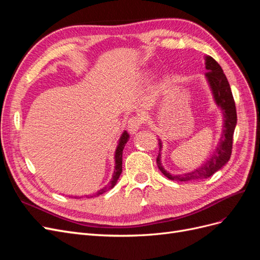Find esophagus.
<instances>
[{
    "instance_id": "obj_1",
    "label": "esophagus",
    "mask_w": 260,
    "mask_h": 260,
    "mask_svg": "<svg viewBox=\"0 0 260 260\" xmlns=\"http://www.w3.org/2000/svg\"><path fill=\"white\" fill-rule=\"evenodd\" d=\"M142 118H141L140 116H133L131 117L130 119L128 120L127 122V128H128V131L131 133V135H133V133H136L140 128L141 125H142Z\"/></svg>"
}]
</instances>
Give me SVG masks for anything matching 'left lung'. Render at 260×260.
I'll use <instances>...</instances> for the list:
<instances>
[{
  "instance_id": "obj_1",
  "label": "left lung",
  "mask_w": 260,
  "mask_h": 260,
  "mask_svg": "<svg viewBox=\"0 0 260 260\" xmlns=\"http://www.w3.org/2000/svg\"><path fill=\"white\" fill-rule=\"evenodd\" d=\"M206 69L208 72L205 74L206 79L210 85V89L214 95L216 104L221 108L223 114V129L220 138V142L216 151L212 153L210 158L204 162L201 167L187 174L172 176L168 171L164 169L160 161V152L157 156V166L162 174L170 180L175 181H192L203 180L211 177L219 169H221L224 165L229 161L232 153L233 133L235 125H237V108H235L234 99L231 92L230 84L228 82L222 68L211 56H206ZM159 151L161 149V141L158 140Z\"/></svg>"
}]
</instances>
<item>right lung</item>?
Listing matches in <instances>:
<instances>
[{
    "mask_svg": "<svg viewBox=\"0 0 260 260\" xmlns=\"http://www.w3.org/2000/svg\"><path fill=\"white\" fill-rule=\"evenodd\" d=\"M128 140H129L128 132L124 131L119 139V143H118V146H117L116 152H115V171L113 174V178L111 180V182H109L106 186H104L103 188H101V190L94 195H92V196L85 195V198L90 199V198H93V196H100L101 194H104L105 192L109 191L111 188H113L116 185L117 180L119 179V176L121 175V171H122V151H123V147H124L125 143L128 142ZM75 199H78V196H75Z\"/></svg>",
    "mask_w": 260,
    "mask_h": 260,
    "instance_id": "1",
    "label": "right lung"
}]
</instances>
